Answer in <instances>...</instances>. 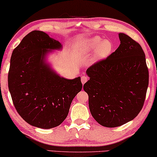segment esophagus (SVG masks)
<instances>
[{
  "mask_svg": "<svg viewBox=\"0 0 157 157\" xmlns=\"http://www.w3.org/2000/svg\"><path fill=\"white\" fill-rule=\"evenodd\" d=\"M88 76H81V82H82V83H83V84L86 83V82L88 81Z\"/></svg>",
  "mask_w": 157,
  "mask_h": 157,
  "instance_id": "esophagus-1",
  "label": "esophagus"
}]
</instances>
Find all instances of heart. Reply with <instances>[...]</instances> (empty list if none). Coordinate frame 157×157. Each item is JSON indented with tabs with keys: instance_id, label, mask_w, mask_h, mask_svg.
Wrapping results in <instances>:
<instances>
[{
	"instance_id": "b5f03b06",
	"label": "heart",
	"mask_w": 157,
	"mask_h": 157,
	"mask_svg": "<svg viewBox=\"0 0 157 157\" xmlns=\"http://www.w3.org/2000/svg\"><path fill=\"white\" fill-rule=\"evenodd\" d=\"M95 50L94 53V59L99 61L107 58L112 54L114 49L113 43L109 40H104L102 41V38L99 36H95L88 40L84 50L86 51L90 52Z\"/></svg>"
}]
</instances>
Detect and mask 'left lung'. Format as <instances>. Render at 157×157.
I'll use <instances>...</instances> for the list:
<instances>
[{
    "instance_id": "left-lung-1",
    "label": "left lung",
    "mask_w": 157,
    "mask_h": 157,
    "mask_svg": "<svg viewBox=\"0 0 157 157\" xmlns=\"http://www.w3.org/2000/svg\"><path fill=\"white\" fill-rule=\"evenodd\" d=\"M121 44L109 57L87 69L90 77L83 86L89 109L100 125L122 126L136 118L145 100L149 71L140 45L124 33Z\"/></svg>"
}]
</instances>
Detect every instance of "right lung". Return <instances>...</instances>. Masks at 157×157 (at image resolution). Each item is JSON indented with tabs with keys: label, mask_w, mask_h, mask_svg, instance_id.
<instances>
[{
	"label": "right lung",
	"mask_w": 157,
	"mask_h": 157,
	"mask_svg": "<svg viewBox=\"0 0 157 157\" xmlns=\"http://www.w3.org/2000/svg\"><path fill=\"white\" fill-rule=\"evenodd\" d=\"M61 48L47 33L33 31L12 53L9 90L17 112L31 126L48 129L61 124L83 87L81 77H60L45 63V55Z\"/></svg>",
	"instance_id": "1"
}]
</instances>
